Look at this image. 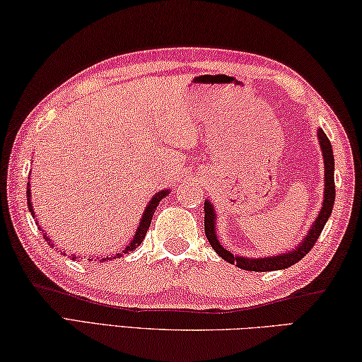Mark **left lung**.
<instances>
[{
	"instance_id": "1",
	"label": "left lung",
	"mask_w": 362,
	"mask_h": 362,
	"mask_svg": "<svg viewBox=\"0 0 362 362\" xmlns=\"http://www.w3.org/2000/svg\"><path fill=\"white\" fill-rule=\"evenodd\" d=\"M318 141L321 146V152H323L325 158V201L323 207L320 210V215L317 220L312 225V229L308 231L307 238L300 242L299 247L294 250V252L272 256V258H245V256H234L231 252L223 248L220 245L218 239H216L215 234V210L212 204L209 201L204 202V233H206V238L210 242V245L220 255L223 259L235 264L244 271H253V272H267V271H279V269H286L293 264H296L299 259L304 258V256L310 252L313 245L317 244L321 231L326 225L327 218L331 216L332 207H334V199H336V185H334V155H332V147L331 142L327 139L323 129L318 131Z\"/></svg>"
}]
</instances>
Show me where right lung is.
<instances>
[{
  "label": "right lung",
  "instance_id": "obj_1",
  "mask_svg": "<svg viewBox=\"0 0 362 362\" xmlns=\"http://www.w3.org/2000/svg\"><path fill=\"white\" fill-rule=\"evenodd\" d=\"M166 196H168L166 189H163V192H158V194L153 196L152 201H150V204H148L147 209H146V212H144V215H142L141 225H139V228H137V233H136V235H134V239L131 240V244L127 247V250H124V253L133 252L134 248H137V247L141 245V242L144 240V238H146V234H147V231H148L150 223H152V216H153V214H155V209L158 207L160 201H161L163 198H166ZM26 198H28V209H30V212H31L33 216H35V214H33V206H31V202H30V188H28V192H26ZM45 239H47V238H45ZM47 240H49V239H47ZM118 256H120V255H118Z\"/></svg>",
  "mask_w": 362,
  "mask_h": 362
}]
</instances>
